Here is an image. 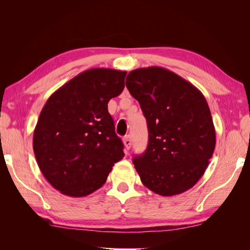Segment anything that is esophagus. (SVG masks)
I'll return each instance as SVG.
<instances>
[{"label": "esophagus", "mask_w": 250, "mask_h": 250, "mask_svg": "<svg viewBox=\"0 0 250 250\" xmlns=\"http://www.w3.org/2000/svg\"><path fill=\"white\" fill-rule=\"evenodd\" d=\"M123 143H124L126 150H129L130 147H131V139H130V135H126V137L123 139Z\"/></svg>", "instance_id": "esophagus-1"}]
</instances>
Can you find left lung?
<instances>
[{"label": "left lung", "instance_id": "1", "mask_svg": "<svg viewBox=\"0 0 250 250\" xmlns=\"http://www.w3.org/2000/svg\"><path fill=\"white\" fill-rule=\"evenodd\" d=\"M126 86L148 125L147 149L132 161L143 185L165 197L186 192L202 177L215 150L206 98L192 83L160 66L131 71Z\"/></svg>", "mask_w": 250, "mask_h": 250}]
</instances>
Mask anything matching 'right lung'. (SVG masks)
<instances>
[{"mask_svg":"<svg viewBox=\"0 0 250 250\" xmlns=\"http://www.w3.org/2000/svg\"><path fill=\"white\" fill-rule=\"evenodd\" d=\"M127 72L86 70L53 93L33 134L37 165L49 184L70 197L100 188L124 156L107 104L124 89Z\"/></svg>","mask_w":250,"mask_h":250,"instance_id":"obj_1","label":"right lung"}]
</instances>
